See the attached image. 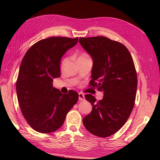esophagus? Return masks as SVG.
<instances>
[{"mask_svg":"<svg viewBox=\"0 0 160 160\" xmlns=\"http://www.w3.org/2000/svg\"><path fill=\"white\" fill-rule=\"evenodd\" d=\"M79 100L80 101H83L85 100V96L82 93H79Z\"/></svg>","mask_w":160,"mask_h":160,"instance_id":"obj_1","label":"esophagus"}]
</instances>
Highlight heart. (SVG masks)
I'll use <instances>...</instances> for the list:
<instances>
[{
  "label": "heart",
  "instance_id": "heart-1",
  "mask_svg": "<svg viewBox=\"0 0 160 160\" xmlns=\"http://www.w3.org/2000/svg\"><path fill=\"white\" fill-rule=\"evenodd\" d=\"M87 57H89L88 56V54H86V53H82L81 54V55L79 56V58H87ZM66 61H67V58H65L63 61H62V62H61V66H63L64 65H65V63H66Z\"/></svg>",
  "mask_w": 160,
  "mask_h": 160
}]
</instances>
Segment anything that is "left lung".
<instances>
[{
    "label": "left lung",
    "mask_w": 160,
    "mask_h": 160,
    "mask_svg": "<svg viewBox=\"0 0 160 160\" xmlns=\"http://www.w3.org/2000/svg\"><path fill=\"white\" fill-rule=\"evenodd\" d=\"M79 41L93 60L90 86L104 92L99 101L90 94L85 96L92 110L82 123L92 134L109 137L122 128L133 109L138 85L134 62L125 46L107 37H80Z\"/></svg>",
    "instance_id": "8db88e82"
}]
</instances>
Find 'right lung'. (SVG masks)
<instances>
[{
	"label": "right lung",
	"mask_w": 160,
	"mask_h": 160,
	"mask_svg": "<svg viewBox=\"0 0 160 160\" xmlns=\"http://www.w3.org/2000/svg\"><path fill=\"white\" fill-rule=\"evenodd\" d=\"M78 42V37H48L35 43L24 56L16 91L22 113L34 131L49 133L60 128L78 102L76 92L62 94L52 85L53 78L61 76L62 56Z\"/></svg>",
	"instance_id": "add662e5"
}]
</instances>
